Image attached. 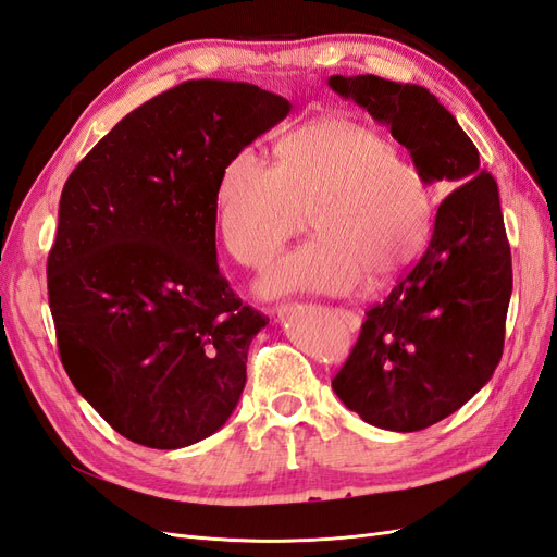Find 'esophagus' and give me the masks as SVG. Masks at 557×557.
<instances>
[{
	"mask_svg": "<svg viewBox=\"0 0 557 557\" xmlns=\"http://www.w3.org/2000/svg\"><path fill=\"white\" fill-rule=\"evenodd\" d=\"M334 313H336V318H339L348 330H358L360 327V315L358 313H352L348 309H334Z\"/></svg>",
	"mask_w": 557,
	"mask_h": 557,
	"instance_id": "esophagus-1",
	"label": "esophagus"
}]
</instances>
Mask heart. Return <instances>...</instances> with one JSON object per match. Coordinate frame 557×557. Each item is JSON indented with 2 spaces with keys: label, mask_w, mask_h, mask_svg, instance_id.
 Masks as SVG:
<instances>
[{
  "label": "heart",
  "mask_w": 557,
  "mask_h": 557,
  "mask_svg": "<svg viewBox=\"0 0 557 557\" xmlns=\"http://www.w3.org/2000/svg\"><path fill=\"white\" fill-rule=\"evenodd\" d=\"M311 218L315 237L283 258L267 295H346L369 276L397 278L420 258L434 223V190L381 129L330 117L276 144L269 166L234 153L218 178V227L242 264L264 269Z\"/></svg>",
  "instance_id": "1"
}]
</instances>
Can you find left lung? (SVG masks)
I'll return each instance as SVG.
<instances>
[{"label": "left lung", "instance_id": "1", "mask_svg": "<svg viewBox=\"0 0 557 557\" xmlns=\"http://www.w3.org/2000/svg\"><path fill=\"white\" fill-rule=\"evenodd\" d=\"M327 83L391 127L430 183L453 188L423 256L364 313L358 342L332 379L336 397L364 423L418 432L458 411L502 360L513 274L497 183L423 86L372 74Z\"/></svg>", "mask_w": 557, "mask_h": 557}]
</instances>
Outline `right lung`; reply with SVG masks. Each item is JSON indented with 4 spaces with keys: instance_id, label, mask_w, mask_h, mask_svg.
Instances as JSON below:
<instances>
[{
    "instance_id": "1",
    "label": "right lung",
    "mask_w": 557,
    "mask_h": 557,
    "mask_svg": "<svg viewBox=\"0 0 557 557\" xmlns=\"http://www.w3.org/2000/svg\"><path fill=\"white\" fill-rule=\"evenodd\" d=\"M288 113L252 83L185 81L127 113L64 183L46 267L60 360L134 444L190 446L237 407L269 318L218 269V178Z\"/></svg>"
}]
</instances>
